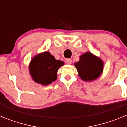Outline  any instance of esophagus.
Returning <instances> with one entry per match:
<instances>
[{
  "label": "esophagus",
  "instance_id": "34e87169",
  "mask_svg": "<svg viewBox=\"0 0 127 127\" xmlns=\"http://www.w3.org/2000/svg\"><path fill=\"white\" fill-rule=\"evenodd\" d=\"M65 62L67 64H70L72 63V60L70 58H67V59H65Z\"/></svg>",
  "mask_w": 127,
  "mask_h": 127
}]
</instances>
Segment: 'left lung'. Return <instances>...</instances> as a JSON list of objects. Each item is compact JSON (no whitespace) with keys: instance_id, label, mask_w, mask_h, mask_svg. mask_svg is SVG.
<instances>
[{"instance_id":"left-lung-1","label":"left lung","mask_w":127,"mask_h":127,"mask_svg":"<svg viewBox=\"0 0 127 127\" xmlns=\"http://www.w3.org/2000/svg\"><path fill=\"white\" fill-rule=\"evenodd\" d=\"M74 65L83 80L91 81L99 77L103 70V62L90 52L85 53Z\"/></svg>"}]
</instances>
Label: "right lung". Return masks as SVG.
Listing matches in <instances>:
<instances>
[{
    "label": "right lung",
    "instance_id": "1",
    "mask_svg": "<svg viewBox=\"0 0 127 127\" xmlns=\"http://www.w3.org/2000/svg\"><path fill=\"white\" fill-rule=\"evenodd\" d=\"M64 62L56 60L49 52L33 57L29 65L30 73L35 82L48 85L57 79V71Z\"/></svg>",
    "mask_w": 127,
    "mask_h": 127
}]
</instances>
